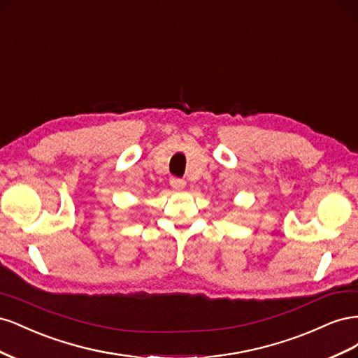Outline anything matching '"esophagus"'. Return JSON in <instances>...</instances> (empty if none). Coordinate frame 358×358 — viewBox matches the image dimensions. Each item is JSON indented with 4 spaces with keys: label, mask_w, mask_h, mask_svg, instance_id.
Instances as JSON below:
<instances>
[{
    "label": "esophagus",
    "mask_w": 358,
    "mask_h": 358,
    "mask_svg": "<svg viewBox=\"0 0 358 358\" xmlns=\"http://www.w3.org/2000/svg\"><path fill=\"white\" fill-rule=\"evenodd\" d=\"M170 185H171V188L173 189H176V191H180V189H183L185 188V185H187V182L183 180V179H175L173 178L171 180H170Z\"/></svg>",
    "instance_id": "esophagus-1"
}]
</instances>
